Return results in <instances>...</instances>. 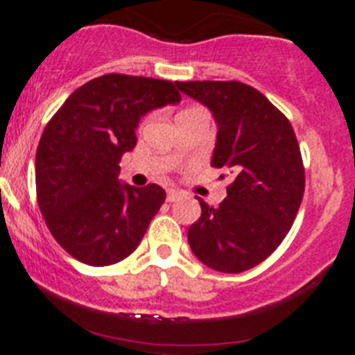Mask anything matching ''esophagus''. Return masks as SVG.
I'll return each instance as SVG.
<instances>
[{
  "label": "esophagus",
  "mask_w": 355,
  "mask_h": 355,
  "mask_svg": "<svg viewBox=\"0 0 355 355\" xmlns=\"http://www.w3.org/2000/svg\"><path fill=\"white\" fill-rule=\"evenodd\" d=\"M180 196H182L180 191L168 189V195H166V200H168V202H177V200H180Z\"/></svg>",
  "instance_id": "1"
}]
</instances>
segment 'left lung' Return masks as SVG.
I'll return each mask as SVG.
<instances>
[{"label": "left lung", "instance_id": "left-lung-1", "mask_svg": "<svg viewBox=\"0 0 355 355\" xmlns=\"http://www.w3.org/2000/svg\"><path fill=\"white\" fill-rule=\"evenodd\" d=\"M211 110L218 134L211 166L234 177L220 207L200 200L202 216L187 230L205 266L241 273L277 250L297 218L306 175L291 123L264 94L241 82H177Z\"/></svg>", "mask_w": 355, "mask_h": 355}]
</instances>
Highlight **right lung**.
<instances>
[{
    "mask_svg": "<svg viewBox=\"0 0 355 355\" xmlns=\"http://www.w3.org/2000/svg\"><path fill=\"white\" fill-rule=\"evenodd\" d=\"M180 100L168 80L112 73L76 89L46 125L37 202L49 232L80 263L110 266L139 246L166 191L121 182L119 160L135 148L143 116Z\"/></svg>",
    "mask_w": 355,
    "mask_h": 355,
    "instance_id": "1",
    "label": "right lung"
}]
</instances>
